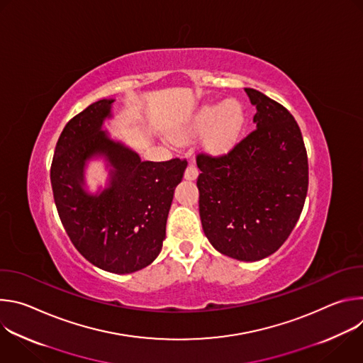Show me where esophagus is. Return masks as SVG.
<instances>
[{"instance_id":"esophagus-1","label":"esophagus","mask_w":363,"mask_h":363,"mask_svg":"<svg viewBox=\"0 0 363 363\" xmlns=\"http://www.w3.org/2000/svg\"><path fill=\"white\" fill-rule=\"evenodd\" d=\"M185 179L188 181H194L196 177H198V168L194 165V164H189L185 169V174H184Z\"/></svg>"}]
</instances>
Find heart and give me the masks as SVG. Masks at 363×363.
<instances>
[{"label":"heart","mask_w":363,"mask_h":363,"mask_svg":"<svg viewBox=\"0 0 363 363\" xmlns=\"http://www.w3.org/2000/svg\"><path fill=\"white\" fill-rule=\"evenodd\" d=\"M244 122L242 108L234 100L203 106L192 122L196 133H205V145L214 153L228 150L237 140Z\"/></svg>","instance_id":"obj_1"}]
</instances>
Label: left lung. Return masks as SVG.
Here are the masks:
<instances>
[{"label": "left lung", "instance_id": "1", "mask_svg": "<svg viewBox=\"0 0 363 363\" xmlns=\"http://www.w3.org/2000/svg\"><path fill=\"white\" fill-rule=\"evenodd\" d=\"M255 129L221 157L198 153L199 217L213 247L240 262L276 252L293 231L307 195L300 128L280 103L244 89Z\"/></svg>", "mask_w": 363, "mask_h": 363}]
</instances>
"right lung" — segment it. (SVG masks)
<instances>
[{"label":"right lung","mask_w":363,"mask_h":363,"mask_svg":"<svg viewBox=\"0 0 363 363\" xmlns=\"http://www.w3.org/2000/svg\"><path fill=\"white\" fill-rule=\"evenodd\" d=\"M113 99H101L76 115L63 129L50 178L62 224L77 251L93 266L129 274L149 266L162 250L175 186L188 162L142 161L109 136ZM93 159L110 168L105 189L91 194L84 172Z\"/></svg>","instance_id":"right-lung-1"}]
</instances>
